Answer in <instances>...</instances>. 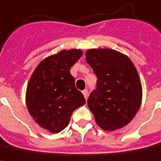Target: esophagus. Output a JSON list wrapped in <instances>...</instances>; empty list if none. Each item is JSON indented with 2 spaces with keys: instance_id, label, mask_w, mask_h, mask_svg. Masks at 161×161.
Wrapping results in <instances>:
<instances>
[{
  "instance_id": "34e87169",
  "label": "esophagus",
  "mask_w": 161,
  "mask_h": 161,
  "mask_svg": "<svg viewBox=\"0 0 161 161\" xmlns=\"http://www.w3.org/2000/svg\"><path fill=\"white\" fill-rule=\"evenodd\" d=\"M82 94H83V95H84V97L87 99V95H88V90H87V89H84V90L82 91Z\"/></svg>"
}]
</instances>
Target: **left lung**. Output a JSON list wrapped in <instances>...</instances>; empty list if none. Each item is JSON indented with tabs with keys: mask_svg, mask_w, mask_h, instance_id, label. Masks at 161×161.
Returning a JSON list of instances; mask_svg holds the SVG:
<instances>
[{
	"mask_svg": "<svg viewBox=\"0 0 161 161\" xmlns=\"http://www.w3.org/2000/svg\"><path fill=\"white\" fill-rule=\"evenodd\" d=\"M86 61L97 77L87 99L96 124L105 130L127 125L140 108L142 87L138 71L127 56L110 49H91Z\"/></svg>",
	"mask_w": 161,
	"mask_h": 161,
	"instance_id": "8db88e82",
	"label": "left lung"
}]
</instances>
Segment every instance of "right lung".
Returning <instances> with one entry per match:
<instances>
[{
  "mask_svg": "<svg viewBox=\"0 0 161 161\" xmlns=\"http://www.w3.org/2000/svg\"><path fill=\"white\" fill-rule=\"evenodd\" d=\"M81 56V50H63L42 60L30 79L26 92L29 112L36 124L53 133L65 129L73 112L86 103L70 73Z\"/></svg>",
  "mask_w": 161,
  "mask_h": 161,
  "instance_id": "obj_1",
  "label": "right lung"
}]
</instances>
